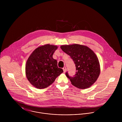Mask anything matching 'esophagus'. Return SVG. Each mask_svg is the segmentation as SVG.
<instances>
[{"instance_id":"obj_1","label":"esophagus","mask_w":122,"mask_h":122,"mask_svg":"<svg viewBox=\"0 0 122 122\" xmlns=\"http://www.w3.org/2000/svg\"><path fill=\"white\" fill-rule=\"evenodd\" d=\"M63 71H64V72H65L66 71V70H67V69H66V67H64L63 68Z\"/></svg>"}]
</instances>
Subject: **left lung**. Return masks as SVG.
I'll return each instance as SVG.
<instances>
[{"instance_id": "left-lung-1", "label": "left lung", "mask_w": 122, "mask_h": 122, "mask_svg": "<svg viewBox=\"0 0 122 122\" xmlns=\"http://www.w3.org/2000/svg\"><path fill=\"white\" fill-rule=\"evenodd\" d=\"M61 50L70 55L74 61L76 73L70 76L66 75L72 85L81 89L90 87L98 79L100 74V66L98 57L88 47L73 44L61 46Z\"/></svg>"}]
</instances>
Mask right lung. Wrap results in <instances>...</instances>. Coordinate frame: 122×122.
<instances>
[{
  "instance_id": "right-lung-1",
  "label": "right lung",
  "mask_w": 122,
  "mask_h": 122,
  "mask_svg": "<svg viewBox=\"0 0 122 122\" xmlns=\"http://www.w3.org/2000/svg\"><path fill=\"white\" fill-rule=\"evenodd\" d=\"M58 47L47 44L36 48L29 57L26 64L27 78L38 89H44L52 84L63 71L57 66L52 55Z\"/></svg>"
}]
</instances>
